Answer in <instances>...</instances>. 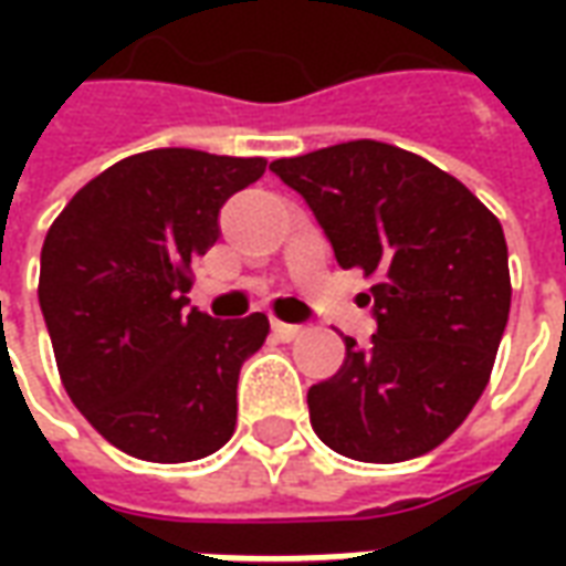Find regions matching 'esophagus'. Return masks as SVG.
I'll use <instances>...</instances> for the list:
<instances>
[{"mask_svg":"<svg viewBox=\"0 0 566 566\" xmlns=\"http://www.w3.org/2000/svg\"><path fill=\"white\" fill-rule=\"evenodd\" d=\"M272 333L282 339V343H294L296 336L303 333V327L300 324H284V321H272Z\"/></svg>","mask_w":566,"mask_h":566,"instance_id":"34e87169","label":"esophagus"}]
</instances>
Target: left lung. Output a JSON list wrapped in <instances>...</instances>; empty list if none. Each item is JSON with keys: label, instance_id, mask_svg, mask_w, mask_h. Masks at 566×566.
I'll return each instance as SVG.
<instances>
[{"label": "left lung", "instance_id": "8db88e82", "mask_svg": "<svg viewBox=\"0 0 566 566\" xmlns=\"http://www.w3.org/2000/svg\"><path fill=\"white\" fill-rule=\"evenodd\" d=\"M270 169L315 211L339 266L376 282L373 343L345 336L339 373L308 388L312 430L367 463L437 449L485 391L510 321L503 227L454 175L376 139Z\"/></svg>", "mask_w": 566, "mask_h": 566}]
</instances>
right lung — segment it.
Here are the masks:
<instances>
[{
    "instance_id": "obj_1",
    "label": "right lung",
    "mask_w": 566,
    "mask_h": 566,
    "mask_svg": "<svg viewBox=\"0 0 566 566\" xmlns=\"http://www.w3.org/2000/svg\"><path fill=\"white\" fill-rule=\"evenodd\" d=\"M266 172L263 157L142 150L81 187L42 245L39 303L63 388L115 449L199 461L235 430V385L270 318L187 308L190 263L218 211Z\"/></svg>"
}]
</instances>
